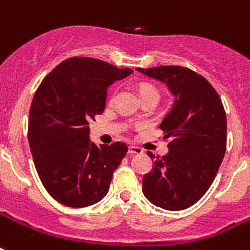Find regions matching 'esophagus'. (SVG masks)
I'll use <instances>...</instances> for the list:
<instances>
[{"instance_id": "esophagus-1", "label": "esophagus", "mask_w": 250, "mask_h": 250, "mask_svg": "<svg viewBox=\"0 0 250 250\" xmlns=\"http://www.w3.org/2000/svg\"><path fill=\"white\" fill-rule=\"evenodd\" d=\"M141 153L143 150L139 146H133V145L128 146V154H141Z\"/></svg>"}]
</instances>
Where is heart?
<instances>
[{
	"label": "heart",
	"mask_w": 250,
	"mask_h": 250,
	"mask_svg": "<svg viewBox=\"0 0 250 250\" xmlns=\"http://www.w3.org/2000/svg\"><path fill=\"white\" fill-rule=\"evenodd\" d=\"M149 92H156V93H158V90H157L153 85H150V84H143L140 88V94L149 93ZM115 94H117V92H115V90H113V92L109 94V98H107L109 104H113V102L115 101Z\"/></svg>",
	"instance_id": "heart-1"
}]
</instances>
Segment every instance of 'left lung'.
<instances>
[{
	"label": "left lung",
	"instance_id": "left-lung-1",
	"mask_svg": "<svg viewBox=\"0 0 250 250\" xmlns=\"http://www.w3.org/2000/svg\"><path fill=\"white\" fill-rule=\"evenodd\" d=\"M137 71L166 83L175 96L160 125L168 153L154 157L148 152L154 162L143 178V193L162 209H187L209 189L225 157V107L213 85L189 68L158 66Z\"/></svg>",
	"mask_w": 250,
	"mask_h": 250
}]
</instances>
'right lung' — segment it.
<instances>
[{
  "instance_id": "add662e5",
  "label": "right lung",
  "mask_w": 250,
  "mask_h": 250,
  "mask_svg": "<svg viewBox=\"0 0 250 250\" xmlns=\"http://www.w3.org/2000/svg\"><path fill=\"white\" fill-rule=\"evenodd\" d=\"M105 61L72 57L45 76L33 96L28 143L37 174L54 200L70 208L101 201L127 145L89 141V122L104 113L106 89L131 75Z\"/></svg>"
}]
</instances>
